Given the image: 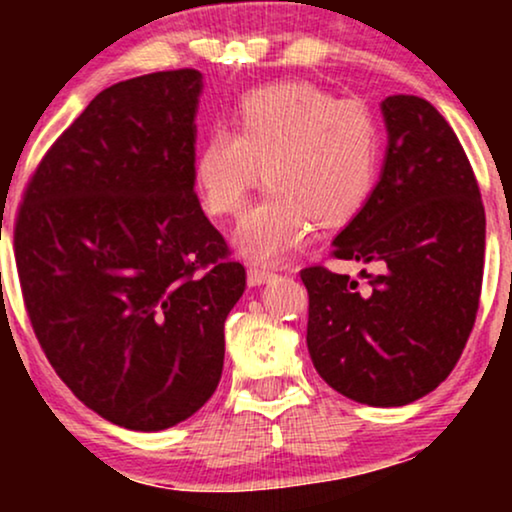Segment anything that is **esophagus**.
<instances>
[{
	"label": "esophagus",
	"mask_w": 512,
	"mask_h": 512,
	"mask_svg": "<svg viewBox=\"0 0 512 512\" xmlns=\"http://www.w3.org/2000/svg\"><path fill=\"white\" fill-rule=\"evenodd\" d=\"M272 272H269V269H264V267H255V264H252V267H248V284L250 286H262V284H267L269 279H272Z\"/></svg>",
	"instance_id": "34e87169"
}]
</instances>
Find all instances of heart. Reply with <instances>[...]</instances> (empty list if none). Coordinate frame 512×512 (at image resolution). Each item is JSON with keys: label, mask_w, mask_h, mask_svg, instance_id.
<instances>
[{"label": "heart", "mask_w": 512, "mask_h": 512, "mask_svg": "<svg viewBox=\"0 0 512 512\" xmlns=\"http://www.w3.org/2000/svg\"><path fill=\"white\" fill-rule=\"evenodd\" d=\"M380 170V129L358 101H337L310 81L250 91L236 132L211 129L199 144L192 180L211 216H236L264 180L269 190L236 231L248 260L276 262L313 233L339 226L368 202Z\"/></svg>", "instance_id": "obj_1"}]
</instances>
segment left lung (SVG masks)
Here are the masks:
<instances>
[{
    "label": "left lung",
    "instance_id": "left-lung-1",
    "mask_svg": "<svg viewBox=\"0 0 512 512\" xmlns=\"http://www.w3.org/2000/svg\"><path fill=\"white\" fill-rule=\"evenodd\" d=\"M387 151L378 185L332 240L368 264V286L308 267V351L339 395L402 407L455 368L479 310L486 216L460 139L419 96L380 103Z\"/></svg>",
    "mask_w": 512,
    "mask_h": 512
}]
</instances>
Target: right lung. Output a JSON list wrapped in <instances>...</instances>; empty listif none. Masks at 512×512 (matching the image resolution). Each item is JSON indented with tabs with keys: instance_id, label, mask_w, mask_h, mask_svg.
Listing matches in <instances>:
<instances>
[{
	"instance_id": "1",
	"label": "right lung",
	"mask_w": 512,
	"mask_h": 512,
	"mask_svg": "<svg viewBox=\"0 0 512 512\" xmlns=\"http://www.w3.org/2000/svg\"><path fill=\"white\" fill-rule=\"evenodd\" d=\"M197 69L98 93L40 161L16 267L45 356L88 409L163 431L214 395L245 267L195 195Z\"/></svg>"
}]
</instances>
